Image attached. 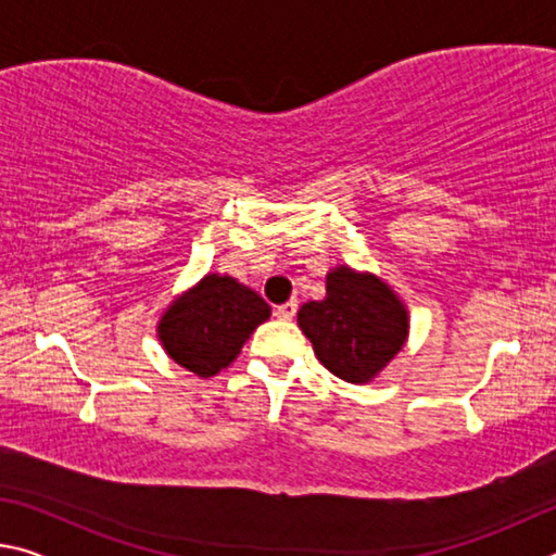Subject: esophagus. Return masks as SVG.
<instances>
[{
  "instance_id": "esophagus-1",
  "label": "esophagus",
  "mask_w": 556,
  "mask_h": 556,
  "mask_svg": "<svg viewBox=\"0 0 556 556\" xmlns=\"http://www.w3.org/2000/svg\"><path fill=\"white\" fill-rule=\"evenodd\" d=\"M296 308H299L296 301H287V304H281V306L275 308V316L281 318V321H291V318L296 316Z\"/></svg>"
}]
</instances>
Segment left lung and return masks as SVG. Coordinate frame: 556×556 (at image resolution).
<instances>
[{
	"instance_id": "obj_1",
	"label": "left lung",
	"mask_w": 556,
	"mask_h": 556,
	"mask_svg": "<svg viewBox=\"0 0 556 556\" xmlns=\"http://www.w3.org/2000/svg\"><path fill=\"white\" fill-rule=\"evenodd\" d=\"M299 326L336 378L368 382L407 338V312L372 275L338 267L326 279V299L299 308Z\"/></svg>"
}]
</instances>
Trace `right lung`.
Listing matches in <instances>:
<instances>
[{
    "label": "right lung",
    "instance_id": "add662e5",
    "mask_svg": "<svg viewBox=\"0 0 556 556\" xmlns=\"http://www.w3.org/2000/svg\"><path fill=\"white\" fill-rule=\"evenodd\" d=\"M269 318V306L232 277L208 275L174 301L159 324V338L178 365L201 378L238 357L250 333Z\"/></svg>",
    "mask_w": 556,
    "mask_h": 556
}]
</instances>
